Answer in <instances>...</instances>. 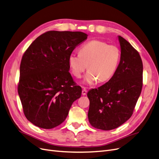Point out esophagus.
I'll list each match as a JSON object with an SVG mask.
<instances>
[{
	"mask_svg": "<svg viewBox=\"0 0 159 159\" xmlns=\"http://www.w3.org/2000/svg\"><path fill=\"white\" fill-rule=\"evenodd\" d=\"M87 93H88L87 89H86L85 88H84V89L82 90V95H85L86 94H87Z\"/></svg>",
	"mask_w": 159,
	"mask_h": 159,
	"instance_id": "esophagus-1",
	"label": "esophagus"
}]
</instances>
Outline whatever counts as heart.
<instances>
[{"label": "heart", "instance_id": "b5f03b06", "mask_svg": "<svg viewBox=\"0 0 159 159\" xmlns=\"http://www.w3.org/2000/svg\"><path fill=\"white\" fill-rule=\"evenodd\" d=\"M121 53L118 48L99 40H93L80 49V54L73 53L68 57L72 74L80 78L87 69L85 81L91 84L98 80L105 82L112 78L116 71Z\"/></svg>", "mask_w": 159, "mask_h": 159}]
</instances>
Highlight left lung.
<instances>
[{"label":"left lung","instance_id":"left-lung-1","mask_svg":"<svg viewBox=\"0 0 159 159\" xmlns=\"http://www.w3.org/2000/svg\"><path fill=\"white\" fill-rule=\"evenodd\" d=\"M121 59L113 76L98 89L88 93L91 125L109 131L131 117L143 87V66L139 52L119 36Z\"/></svg>","mask_w":159,"mask_h":159}]
</instances>
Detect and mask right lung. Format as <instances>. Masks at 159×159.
<instances>
[{
    "mask_svg": "<svg viewBox=\"0 0 159 159\" xmlns=\"http://www.w3.org/2000/svg\"><path fill=\"white\" fill-rule=\"evenodd\" d=\"M88 38L81 32L48 31L22 56L18 93L28 121L42 129L60 125L68 116L81 88L69 72L68 57Z\"/></svg>",
    "mask_w": 159,
    "mask_h": 159,
    "instance_id": "add662e5",
    "label": "right lung"
}]
</instances>
